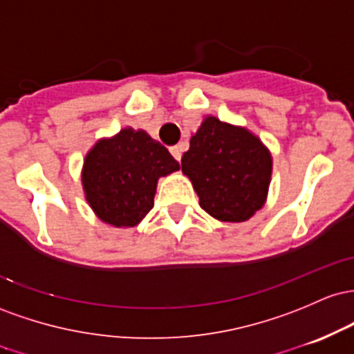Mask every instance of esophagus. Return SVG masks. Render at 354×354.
Here are the masks:
<instances>
[{"instance_id":"esophagus-1","label":"esophagus","mask_w":354,"mask_h":354,"mask_svg":"<svg viewBox=\"0 0 354 354\" xmlns=\"http://www.w3.org/2000/svg\"><path fill=\"white\" fill-rule=\"evenodd\" d=\"M182 152H184V149H182V145H174V147H170V153H172V157L176 158V160H180V158H182Z\"/></svg>"}]
</instances>
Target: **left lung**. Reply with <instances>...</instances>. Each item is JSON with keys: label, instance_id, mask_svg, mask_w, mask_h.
Listing matches in <instances>:
<instances>
[{"label": "left lung", "instance_id": "obj_1", "mask_svg": "<svg viewBox=\"0 0 354 354\" xmlns=\"http://www.w3.org/2000/svg\"><path fill=\"white\" fill-rule=\"evenodd\" d=\"M182 172L192 182L198 204L221 222H244L264 207L272 156L245 127L207 115L182 156Z\"/></svg>", "mask_w": 354, "mask_h": 354}]
</instances>
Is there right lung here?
<instances>
[{
  "label": "right lung",
  "instance_id": "obj_1",
  "mask_svg": "<svg viewBox=\"0 0 354 354\" xmlns=\"http://www.w3.org/2000/svg\"><path fill=\"white\" fill-rule=\"evenodd\" d=\"M178 162L145 130L125 127L86 152L82 167L85 198L95 216L113 227H135L153 207L157 182Z\"/></svg>",
  "mask_w": 354,
  "mask_h": 354
}]
</instances>
